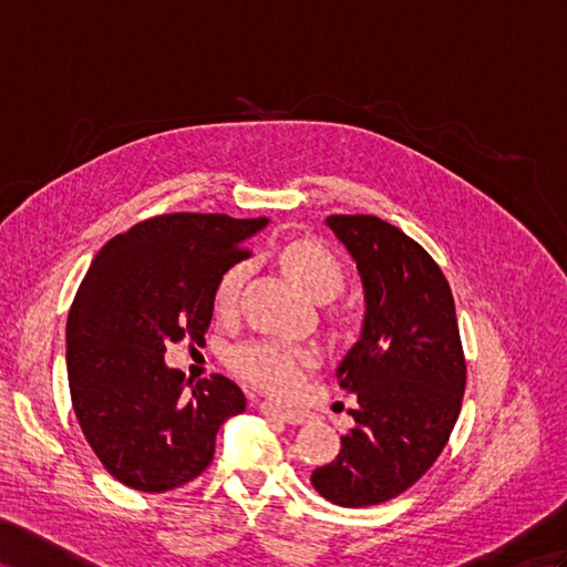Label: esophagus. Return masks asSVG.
<instances>
[{"instance_id": "1", "label": "esophagus", "mask_w": 567, "mask_h": 567, "mask_svg": "<svg viewBox=\"0 0 567 567\" xmlns=\"http://www.w3.org/2000/svg\"><path fill=\"white\" fill-rule=\"evenodd\" d=\"M260 412H266V414H270V416H278V419H282V422L292 424V426H301V424L311 422V414H309V412L285 408V404L272 402V400H264V402H260Z\"/></svg>"}]
</instances>
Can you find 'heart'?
<instances>
[{
    "label": "heart",
    "instance_id": "obj_1",
    "mask_svg": "<svg viewBox=\"0 0 567 567\" xmlns=\"http://www.w3.org/2000/svg\"><path fill=\"white\" fill-rule=\"evenodd\" d=\"M287 272L316 299H332L344 285V270L338 256L323 244L311 239L292 241L282 254ZM251 260H237L217 280L215 311L231 316L237 311L241 289L251 275ZM229 364L244 381L268 390L275 395H287L303 381L309 369L318 364V350L309 344H292L282 340H251L237 347Z\"/></svg>",
    "mask_w": 567,
    "mask_h": 567
}]
</instances>
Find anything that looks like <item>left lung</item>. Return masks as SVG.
<instances>
[{
    "mask_svg": "<svg viewBox=\"0 0 567 567\" xmlns=\"http://www.w3.org/2000/svg\"><path fill=\"white\" fill-rule=\"evenodd\" d=\"M357 260L367 316L361 338L338 367L357 395V426L340 455L313 470L311 484L342 507L400 496L439 460L455 429L467 385L455 301L422 244L375 215H330Z\"/></svg>",
    "mask_w": 567,
    "mask_h": 567,
    "instance_id": "left-lung-1",
    "label": "left lung"
}]
</instances>
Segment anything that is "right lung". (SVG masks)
I'll return each instance as SVG.
<instances>
[{
  "mask_svg": "<svg viewBox=\"0 0 567 567\" xmlns=\"http://www.w3.org/2000/svg\"><path fill=\"white\" fill-rule=\"evenodd\" d=\"M268 217L169 213L112 237L85 272L66 321L71 404L103 467L163 493L213 462L215 435L246 398L220 373L186 390L169 342H203L220 275L251 251Z\"/></svg>",
  "mask_w": 567,
  "mask_h": 567,
  "instance_id": "add662e5",
  "label": "right lung"
}]
</instances>
